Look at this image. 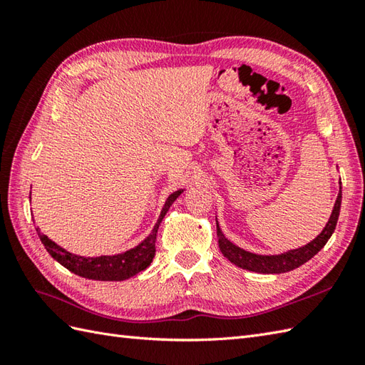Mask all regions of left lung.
<instances>
[{
	"label": "left lung",
	"instance_id": "left-lung-1",
	"mask_svg": "<svg viewBox=\"0 0 365 365\" xmlns=\"http://www.w3.org/2000/svg\"><path fill=\"white\" fill-rule=\"evenodd\" d=\"M340 204H342V188L339 191L334 208H332V213L329 216L327 226H324V229L322 230V234L317 235L311 243L301 246L298 250H292L277 255H260V254H254V252L242 250V247L234 245L230 240L224 237L222 230L220 229V224L216 221V234H218L220 250L224 257L243 269L255 271V273H262V274L287 273V271H292L294 268L301 267L302 263H306L307 260H311L314 255L319 252L324 245H327V242L332 235V232L336 229L339 213H340Z\"/></svg>",
	"mask_w": 365,
	"mask_h": 365
}]
</instances>
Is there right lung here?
<instances>
[{
  "instance_id": "obj_1",
  "label": "right lung",
  "mask_w": 365,
  "mask_h": 365,
  "mask_svg": "<svg viewBox=\"0 0 365 365\" xmlns=\"http://www.w3.org/2000/svg\"><path fill=\"white\" fill-rule=\"evenodd\" d=\"M182 192L183 190H177L166 199L165 207H163L158 216V221L153 226L149 237L144 238L138 246L131 247V250L122 254L100 255V257H81V255L66 251L64 247L54 243L53 240L41 234L38 227L36 230L42 245L45 246V250L48 251L51 257L59 262L63 267H66L68 271H72V273L86 279H94V281H125V279L141 273L143 269H145L152 263L155 257V240H157L160 224L168 213L169 207L174 204V200Z\"/></svg>"
}]
</instances>
